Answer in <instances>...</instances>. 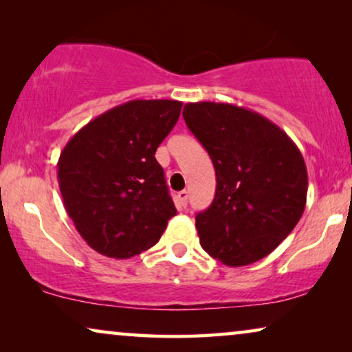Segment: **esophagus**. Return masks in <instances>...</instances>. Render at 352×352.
Segmentation results:
<instances>
[{"label":"esophagus","mask_w":352,"mask_h":352,"mask_svg":"<svg viewBox=\"0 0 352 352\" xmlns=\"http://www.w3.org/2000/svg\"><path fill=\"white\" fill-rule=\"evenodd\" d=\"M187 197H189V194H187V190H181L179 194H177L176 197V201H177V208L179 210H184L187 206Z\"/></svg>","instance_id":"obj_1"}]
</instances>
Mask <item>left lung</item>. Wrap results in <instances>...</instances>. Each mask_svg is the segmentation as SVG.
I'll return each instance as SVG.
<instances>
[{"label": "left lung", "mask_w": 352, "mask_h": 352, "mask_svg": "<svg viewBox=\"0 0 352 352\" xmlns=\"http://www.w3.org/2000/svg\"><path fill=\"white\" fill-rule=\"evenodd\" d=\"M182 117L206 148L216 195L195 216L200 245L226 266L272 253L302 216L307 170L288 134L263 115L223 102H189Z\"/></svg>", "instance_id": "1"}]
</instances>
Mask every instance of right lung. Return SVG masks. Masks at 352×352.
Returning <instances> with one entry per match:
<instances>
[{
	"mask_svg": "<svg viewBox=\"0 0 352 352\" xmlns=\"http://www.w3.org/2000/svg\"><path fill=\"white\" fill-rule=\"evenodd\" d=\"M181 107L179 100H129L91 120L60 152L57 179L67 214L104 256L146 252L176 214L155 152Z\"/></svg>",
	"mask_w": 352,
	"mask_h": 352,
	"instance_id": "obj_1",
	"label": "right lung"
}]
</instances>
